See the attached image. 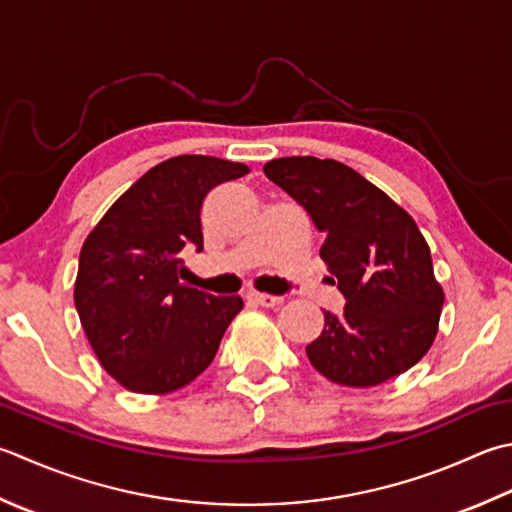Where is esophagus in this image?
Here are the masks:
<instances>
[{
	"instance_id": "1",
	"label": "esophagus",
	"mask_w": 512,
	"mask_h": 512,
	"mask_svg": "<svg viewBox=\"0 0 512 512\" xmlns=\"http://www.w3.org/2000/svg\"><path fill=\"white\" fill-rule=\"evenodd\" d=\"M248 302L259 304V306H266V308H273L279 302H282V297L277 295H266V293H248Z\"/></svg>"
}]
</instances>
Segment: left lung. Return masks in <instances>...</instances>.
<instances>
[{"mask_svg":"<svg viewBox=\"0 0 512 512\" xmlns=\"http://www.w3.org/2000/svg\"><path fill=\"white\" fill-rule=\"evenodd\" d=\"M324 233L319 257L346 297L342 315L324 310V330L306 346L330 382L379 386L406 373L433 346L444 288L415 219L384 190L335 159L279 157L264 166Z\"/></svg>","mask_w":512,"mask_h":512,"instance_id":"8db88e82","label":"left lung"}]
</instances>
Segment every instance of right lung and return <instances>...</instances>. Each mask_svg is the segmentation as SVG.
Here are the masks:
<instances>
[{
  "instance_id": "obj_1",
  "label": "right lung",
  "mask_w": 512,
  "mask_h": 512,
  "mask_svg": "<svg viewBox=\"0 0 512 512\" xmlns=\"http://www.w3.org/2000/svg\"><path fill=\"white\" fill-rule=\"evenodd\" d=\"M246 164L177 155L130 186L90 230L79 253L75 308L106 373L133 393L166 395L213 362L242 297L179 282V253L204 248L202 204Z\"/></svg>"
}]
</instances>
